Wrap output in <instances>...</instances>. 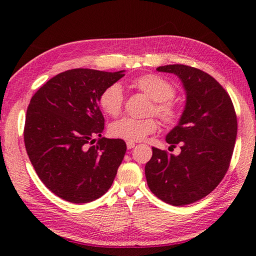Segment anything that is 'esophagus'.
Wrapping results in <instances>:
<instances>
[{
  "mask_svg": "<svg viewBox=\"0 0 256 256\" xmlns=\"http://www.w3.org/2000/svg\"><path fill=\"white\" fill-rule=\"evenodd\" d=\"M126 146H128V149H132V148H134V146H136V144H134V142H131V141H128Z\"/></svg>",
  "mask_w": 256,
  "mask_h": 256,
  "instance_id": "obj_1",
  "label": "esophagus"
}]
</instances>
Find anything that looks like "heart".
Masks as SVG:
<instances>
[{"label":"heart","mask_w":256,"mask_h":256,"mask_svg":"<svg viewBox=\"0 0 256 256\" xmlns=\"http://www.w3.org/2000/svg\"><path fill=\"white\" fill-rule=\"evenodd\" d=\"M132 86L152 99L154 106L151 107V112H154L164 124L176 125L180 122V110L172 100L175 97L176 90L170 81L160 76L148 73L133 79ZM123 104L124 94L118 84L108 86L99 96V106L107 115L112 118L120 114ZM157 128V120L152 118L144 120L124 118L110 124V133L116 138L133 142L144 140L146 136L154 133Z\"/></svg>","instance_id":"heart-1"}]
</instances>
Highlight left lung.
<instances>
[{
    "label": "left lung",
    "mask_w": 256,
    "mask_h": 256,
    "mask_svg": "<svg viewBox=\"0 0 256 256\" xmlns=\"http://www.w3.org/2000/svg\"><path fill=\"white\" fill-rule=\"evenodd\" d=\"M157 71L180 78L186 105L178 125L166 138L170 148L180 146V154L152 148L144 168L146 183L164 202L190 204L211 193L226 175L236 142V112L228 92L208 73L183 64Z\"/></svg>",
    "instance_id": "left-lung-1"
}]
</instances>
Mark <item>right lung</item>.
<instances>
[{"label": "right lung", "instance_id": "add662e5", "mask_svg": "<svg viewBox=\"0 0 256 256\" xmlns=\"http://www.w3.org/2000/svg\"><path fill=\"white\" fill-rule=\"evenodd\" d=\"M123 72L68 70L47 81L30 100L26 150L40 180L63 200L92 202L114 182L126 144L102 138L105 120L98 102L102 90Z\"/></svg>", "mask_w": 256, "mask_h": 256}]
</instances>
